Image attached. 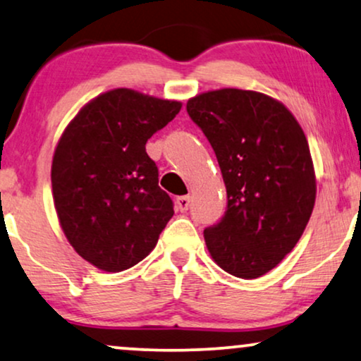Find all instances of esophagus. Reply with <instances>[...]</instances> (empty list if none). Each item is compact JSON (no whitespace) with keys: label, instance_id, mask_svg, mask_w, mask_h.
<instances>
[{"label":"esophagus","instance_id":"esophagus-1","mask_svg":"<svg viewBox=\"0 0 361 361\" xmlns=\"http://www.w3.org/2000/svg\"><path fill=\"white\" fill-rule=\"evenodd\" d=\"M176 205H177V210H180V212H187V210H189V207H190V197H189V195L177 197Z\"/></svg>","mask_w":361,"mask_h":361}]
</instances>
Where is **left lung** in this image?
<instances>
[{
  "mask_svg": "<svg viewBox=\"0 0 361 361\" xmlns=\"http://www.w3.org/2000/svg\"><path fill=\"white\" fill-rule=\"evenodd\" d=\"M214 147L226 212L204 230L210 256L226 273L259 278L302 236L315 204V174L302 128L264 93L221 88L187 102Z\"/></svg>",
  "mask_w": 361,
  "mask_h": 361,
  "instance_id": "1",
  "label": "left lung"
}]
</instances>
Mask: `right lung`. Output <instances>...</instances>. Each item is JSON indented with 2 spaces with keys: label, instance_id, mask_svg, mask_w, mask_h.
<instances>
[{
  "label": "right lung",
  "instance_id": "obj_1",
  "mask_svg": "<svg viewBox=\"0 0 361 361\" xmlns=\"http://www.w3.org/2000/svg\"><path fill=\"white\" fill-rule=\"evenodd\" d=\"M182 103L115 88L68 123L52 159V195L68 243L88 263L120 273L154 250L174 215L146 142Z\"/></svg>",
  "mask_w": 361,
  "mask_h": 361
}]
</instances>
